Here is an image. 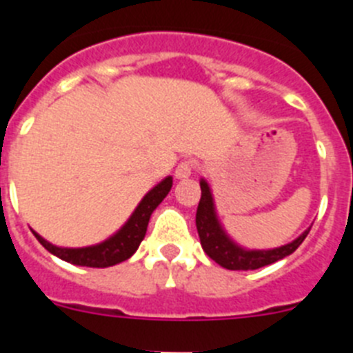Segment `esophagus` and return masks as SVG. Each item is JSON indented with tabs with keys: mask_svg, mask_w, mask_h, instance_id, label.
Segmentation results:
<instances>
[{
	"mask_svg": "<svg viewBox=\"0 0 353 353\" xmlns=\"http://www.w3.org/2000/svg\"><path fill=\"white\" fill-rule=\"evenodd\" d=\"M198 168V164H196L194 161H183L180 162L179 166H176V171H174V176L179 180H183V179H189L192 174V171Z\"/></svg>",
	"mask_w": 353,
	"mask_h": 353,
	"instance_id": "34e87169",
	"label": "esophagus"
}]
</instances>
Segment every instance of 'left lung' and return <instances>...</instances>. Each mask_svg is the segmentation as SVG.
<instances>
[{
    "label": "left lung",
    "instance_id": "left-lung-1",
    "mask_svg": "<svg viewBox=\"0 0 353 353\" xmlns=\"http://www.w3.org/2000/svg\"><path fill=\"white\" fill-rule=\"evenodd\" d=\"M201 185V198H199L198 210H196V228L201 240V248L208 256L228 270H254L265 265L276 263L288 254H292L299 245L304 242L310 230H305L299 239L281 248L269 249V251H248L236 245L226 233L223 232L219 221L215 217L214 199H212L210 187L205 180L199 182Z\"/></svg>",
    "mask_w": 353,
    "mask_h": 353
}]
</instances>
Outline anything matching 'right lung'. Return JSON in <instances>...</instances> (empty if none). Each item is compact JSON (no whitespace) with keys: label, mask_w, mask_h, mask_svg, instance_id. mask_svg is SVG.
<instances>
[{"label":"right lung","mask_w":353,"mask_h":353,"mask_svg":"<svg viewBox=\"0 0 353 353\" xmlns=\"http://www.w3.org/2000/svg\"><path fill=\"white\" fill-rule=\"evenodd\" d=\"M171 185H173V179L162 180L159 185H155L145 198L141 199V203L130 215V219L127 221L125 226L121 228L117 235L108 239L102 244L92 245V248H81V249H67V248H56V245L49 244L48 240H43L39 233H35L37 240L43 248L52 252L54 256L61 258V260L68 261V263L81 265V267H95V269H104V267H111L120 261H125L132 256L134 252L138 251L141 240L145 239L146 226H148L150 215L155 208L159 207L162 199L166 198L170 192Z\"/></svg>","instance_id":"add662e5"}]
</instances>
